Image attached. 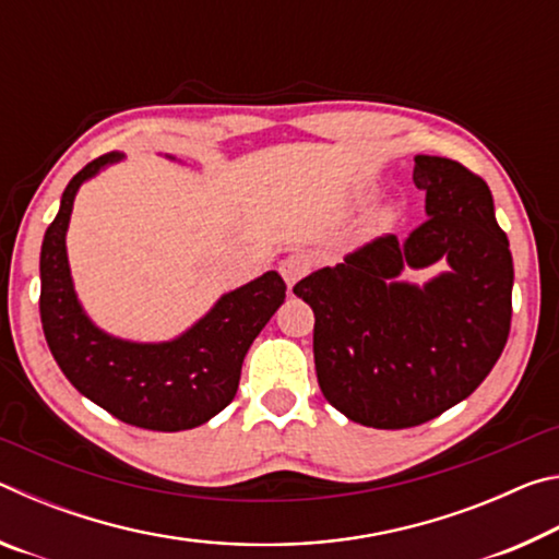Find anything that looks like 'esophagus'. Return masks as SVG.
Returning <instances> with one entry per match:
<instances>
[{
  "label": "esophagus",
  "mask_w": 559,
  "mask_h": 559,
  "mask_svg": "<svg viewBox=\"0 0 559 559\" xmlns=\"http://www.w3.org/2000/svg\"><path fill=\"white\" fill-rule=\"evenodd\" d=\"M278 271H281L283 281H286V286L293 288L302 276H308L310 259L302 257V253H290V257H286L278 263Z\"/></svg>",
  "instance_id": "1"
}]
</instances>
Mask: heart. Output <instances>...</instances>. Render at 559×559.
Segmentation results:
<instances>
[{
  "instance_id": "1",
  "label": "heart",
  "mask_w": 559,
  "mask_h": 559,
  "mask_svg": "<svg viewBox=\"0 0 559 559\" xmlns=\"http://www.w3.org/2000/svg\"><path fill=\"white\" fill-rule=\"evenodd\" d=\"M394 219H396V214L392 210H386V212H382L380 216H377L374 226H377V229H386V226L394 224Z\"/></svg>"
}]
</instances>
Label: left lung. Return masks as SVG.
Segmentation results:
<instances>
[{
    "instance_id": "left-lung-1",
    "label": "left lung",
    "mask_w": 559,
    "mask_h": 559,
    "mask_svg": "<svg viewBox=\"0 0 559 559\" xmlns=\"http://www.w3.org/2000/svg\"><path fill=\"white\" fill-rule=\"evenodd\" d=\"M427 219L377 236L296 283L313 308V355L325 400L362 427L406 429L466 400L493 370L513 318V257L488 185L456 159L416 155ZM447 260L424 287L404 265Z\"/></svg>"
}]
</instances>
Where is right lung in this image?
<instances>
[{
    "label": "right lung",
    "mask_w": 559,
    "mask_h": 559,
    "mask_svg": "<svg viewBox=\"0 0 559 559\" xmlns=\"http://www.w3.org/2000/svg\"><path fill=\"white\" fill-rule=\"evenodd\" d=\"M122 159L100 155L63 189L61 210L41 243L39 313L46 343L75 390L116 419L153 431H185L210 421L229 404L243 357L286 300L276 271L226 293L200 323L169 343H130L91 323L75 298L66 229L79 187Z\"/></svg>",
    "instance_id": "1"
}]
</instances>
